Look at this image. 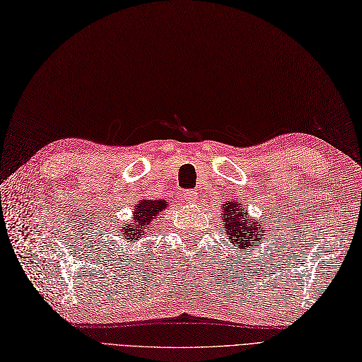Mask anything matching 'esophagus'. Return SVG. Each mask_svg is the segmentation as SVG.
I'll use <instances>...</instances> for the list:
<instances>
[{
  "label": "esophagus",
  "mask_w": 362,
  "mask_h": 362,
  "mask_svg": "<svg viewBox=\"0 0 362 362\" xmlns=\"http://www.w3.org/2000/svg\"><path fill=\"white\" fill-rule=\"evenodd\" d=\"M182 197H184L185 201L189 202V204L197 202V193H196V192H184V193H182Z\"/></svg>",
  "instance_id": "1"
}]
</instances>
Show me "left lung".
Wrapping results in <instances>:
<instances>
[{"label": "left lung", "mask_w": 362, "mask_h": 362, "mask_svg": "<svg viewBox=\"0 0 362 362\" xmlns=\"http://www.w3.org/2000/svg\"><path fill=\"white\" fill-rule=\"evenodd\" d=\"M220 220L224 235L240 252L260 248V244L267 241L265 217L256 218L248 213V206L240 202L236 196L228 199L220 211Z\"/></svg>", "instance_id": "obj_1"}]
</instances>
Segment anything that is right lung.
<instances>
[{"label":"right lung","mask_w":362,"mask_h":362,"mask_svg":"<svg viewBox=\"0 0 362 362\" xmlns=\"http://www.w3.org/2000/svg\"><path fill=\"white\" fill-rule=\"evenodd\" d=\"M168 202L163 199H149L142 197L141 201L136 202L133 211H132V220L126 221L124 224H119L117 228V238H119V243L124 244L118 248H126L130 250V244H138L139 240H144L146 235L153 232L156 228V223L161 211L168 208ZM132 252V250H130ZM134 252V250H133Z\"/></svg>","instance_id":"right-lung-1"}]
</instances>
